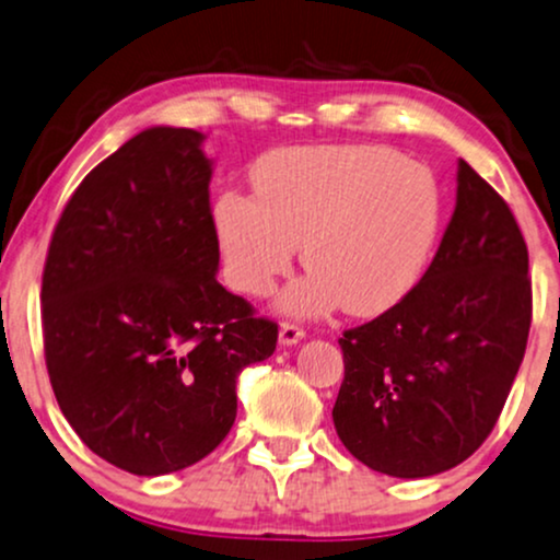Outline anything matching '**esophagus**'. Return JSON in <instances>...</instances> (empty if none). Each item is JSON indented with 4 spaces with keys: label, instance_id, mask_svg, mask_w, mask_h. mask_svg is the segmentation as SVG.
Masks as SVG:
<instances>
[{
    "label": "esophagus",
    "instance_id": "esophagus-1",
    "mask_svg": "<svg viewBox=\"0 0 560 560\" xmlns=\"http://www.w3.org/2000/svg\"><path fill=\"white\" fill-rule=\"evenodd\" d=\"M303 337H306V332H303L299 324H280V345H288V348H291V345H299Z\"/></svg>",
    "mask_w": 560,
    "mask_h": 560
}]
</instances>
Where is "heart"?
Returning a JSON list of instances; mask_svg holds the SVG:
<instances>
[{"instance_id": "heart-1", "label": "heart", "mask_w": 560, "mask_h": 560, "mask_svg": "<svg viewBox=\"0 0 560 560\" xmlns=\"http://www.w3.org/2000/svg\"><path fill=\"white\" fill-rule=\"evenodd\" d=\"M257 197L225 191L215 233L228 282L265 299L303 244L312 272L282 312L322 316L342 303L378 316L416 288L439 244L444 191L431 168L382 144L282 148L254 165Z\"/></svg>"}]
</instances>
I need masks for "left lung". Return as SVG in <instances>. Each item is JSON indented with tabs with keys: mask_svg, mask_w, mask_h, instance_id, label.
I'll use <instances>...</instances> for the list:
<instances>
[{
	"mask_svg": "<svg viewBox=\"0 0 560 560\" xmlns=\"http://www.w3.org/2000/svg\"><path fill=\"white\" fill-rule=\"evenodd\" d=\"M520 225L459 158L457 205L436 257L397 306L340 337L337 436L371 470L431 478L499 420L533 322Z\"/></svg>",
	"mask_w": 560,
	"mask_h": 560,
	"instance_id": "1",
	"label": "left lung"
}]
</instances>
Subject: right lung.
I'll return each instance as SVG.
<instances>
[{"label":"right lung","mask_w":560,"mask_h":560,"mask_svg":"<svg viewBox=\"0 0 560 560\" xmlns=\"http://www.w3.org/2000/svg\"><path fill=\"white\" fill-rule=\"evenodd\" d=\"M197 129L150 127L82 178L48 246L44 350L90 452L132 475L195 465L236 420V378L278 345L215 280L212 161Z\"/></svg>","instance_id":"right-lung-1"}]
</instances>
